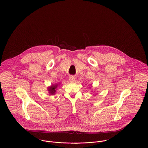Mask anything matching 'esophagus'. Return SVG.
Returning <instances> with one entry per match:
<instances>
[{"instance_id":"obj_1","label":"esophagus","mask_w":148,"mask_h":148,"mask_svg":"<svg viewBox=\"0 0 148 148\" xmlns=\"http://www.w3.org/2000/svg\"><path fill=\"white\" fill-rule=\"evenodd\" d=\"M69 80L71 82H74L75 80V77L74 76H71L69 77Z\"/></svg>"}]
</instances>
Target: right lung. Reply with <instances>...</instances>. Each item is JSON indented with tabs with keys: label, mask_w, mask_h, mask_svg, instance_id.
<instances>
[{
	"label": "right lung",
	"mask_w": 148,
	"mask_h": 148,
	"mask_svg": "<svg viewBox=\"0 0 148 148\" xmlns=\"http://www.w3.org/2000/svg\"><path fill=\"white\" fill-rule=\"evenodd\" d=\"M58 86V84H52L51 86H49L48 88V91L49 92V93L51 95H55V93L56 92L57 90V88Z\"/></svg>",
	"instance_id": "add662e5"
}]
</instances>
